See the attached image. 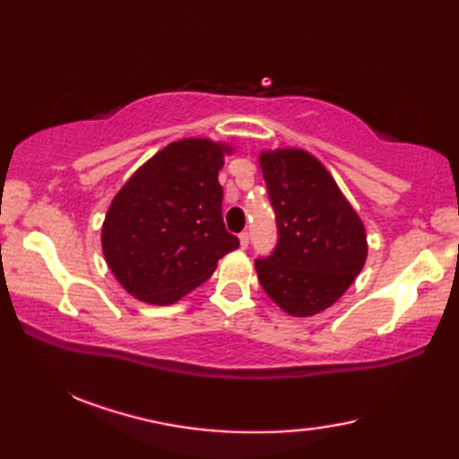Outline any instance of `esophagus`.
<instances>
[{
  "label": "esophagus",
  "instance_id": "34e87169",
  "mask_svg": "<svg viewBox=\"0 0 459 459\" xmlns=\"http://www.w3.org/2000/svg\"><path fill=\"white\" fill-rule=\"evenodd\" d=\"M238 238H240V247H242V248H248V240H250V235H248V232H247V230H242L240 235H238Z\"/></svg>",
  "mask_w": 459,
  "mask_h": 459
}]
</instances>
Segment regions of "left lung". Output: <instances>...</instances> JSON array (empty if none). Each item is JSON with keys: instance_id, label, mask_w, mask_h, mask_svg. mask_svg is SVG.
<instances>
[{"instance_id": "8db88e82", "label": "left lung", "mask_w": 459, "mask_h": 459, "mask_svg": "<svg viewBox=\"0 0 459 459\" xmlns=\"http://www.w3.org/2000/svg\"><path fill=\"white\" fill-rule=\"evenodd\" d=\"M278 245L256 258L258 280L270 299L294 317L333 306L365 266L367 235L335 179L304 150L260 153Z\"/></svg>"}]
</instances>
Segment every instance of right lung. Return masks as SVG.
<instances>
[{"label":"right lung","instance_id":"obj_1","mask_svg":"<svg viewBox=\"0 0 459 459\" xmlns=\"http://www.w3.org/2000/svg\"><path fill=\"white\" fill-rule=\"evenodd\" d=\"M230 148L203 138L165 145L126 181L102 224V252L122 288L169 306L238 248L224 229L219 171Z\"/></svg>","mask_w":459,"mask_h":459}]
</instances>
